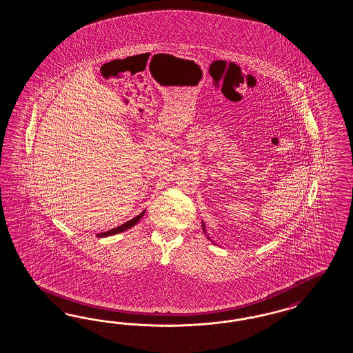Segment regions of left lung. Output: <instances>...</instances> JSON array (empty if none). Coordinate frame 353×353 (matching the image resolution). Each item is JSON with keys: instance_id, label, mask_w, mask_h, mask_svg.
Wrapping results in <instances>:
<instances>
[{"instance_id": "8db88e82", "label": "left lung", "mask_w": 353, "mask_h": 353, "mask_svg": "<svg viewBox=\"0 0 353 353\" xmlns=\"http://www.w3.org/2000/svg\"><path fill=\"white\" fill-rule=\"evenodd\" d=\"M202 229H203L204 234L207 235V238H208V239H211V238L208 236V234H207V230H205V225H204L203 221H202ZM212 243H214V241H212ZM214 245H216V243H214Z\"/></svg>"}]
</instances>
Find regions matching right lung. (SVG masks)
I'll return each instance as SVG.
<instances>
[{
	"label": "right lung",
	"instance_id": "add662e5",
	"mask_svg": "<svg viewBox=\"0 0 353 353\" xmlns=\"http://www.w3.org/2000/svg\"><path fill=\"white\" fill-rule=\"evenodd\" d=\"M145 214V211H142L139 216H136V217H133L132 220H129L127 221L125 224H121L120 226H117V228H114V229H111V230H107L105 233H99V234H97V236H99V238H103V236H108V235H115L119 234V233H123V232H125V230H128L130 228H133L134 225L139 223V220L142 219V216Z\"/></svg>",
	"mask_w": 353,
	"mask_h": 353
}]
</instances>
